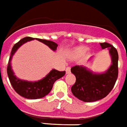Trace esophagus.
Wrapping results in <instances>:
<instances>
[{"label":"esophagus","mask_w":127,"mask_h":127,"mask_svg":"<svg viewBox=\"0 0 127 127\" xmlns=\"http://www.w3.org/2000/svg\"><path fill=\"white\" fill-rule=\"evenodd\" d=\"M66 73L67 74L70 73V68L69 66H68V67H66Z\"/></svg>","instance_id":"34e87169"}]
</instances>
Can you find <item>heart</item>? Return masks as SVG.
Returning <instances> with one entry per match:
<instances>
[{"label": "heart", "mask_w": 127, "mask_h": 127, "mask_svg": "<svg viewBox=\"0 0 127 127\" xmlns=\"http://www.w3.org/2000/svg\"><path fill=\"white\" fill-rule=\"evenodd\" d=\"M87 48L84 46H77L74 47L69 52V55L72 57H78L82 55L84 53H86Z\"/></svg>", "instance_id": "1"}]
</instances>
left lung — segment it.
<instances>
[{
  "instance_id": "8db88e82",
  "label": "left lung",
  "mask_w": 127,
  "mask_h": 127,
  "mask_svg": "<svg viewBox=\"0 0 127 127\" xmlns=\"http://www.w3.org/2000/svg\"><path fill=\"white\" fill-rule=\"evenodd\" d=\"M100 45L102 49H108L111 59V64L106 71L96 73L80 65L71 68V72L76 76V82L71 88L72 93L84 102H92L104 98L111 91L117 79V51L108 43H100Z\"/></svg>"
}]
</instances>
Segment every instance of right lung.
Masks as SVG:
<instances>
[{
	"label": "right lung",
	"mask_w": 127,
	"mask_h": 127,
	"mask_svg": "<svg viewBox=\"0 0 127 127\" xmlns=\"http://www.w3.org/2000/svg\"><path fill=\"white\" fill-rule=\"evenodd\" d=\"M34 39L38 40L39 41L45 44L46 45H47L53 51H55L57 50L58 45L52 41L26 37L13 46L7 67V74L14 90L19 95H20L21 96L24 97L25 98L32 99L42 98L45 96L46 95H47L52 90L55 82L64 76L66 73L65 71L61 72L57 70L52 69L49 73L46 75L45 77L38 81L35 82H30L19 79L18 78H17L14 75V72L12 69L11 66V61L13 55H14L17 50L18 49V48L20 47L23 44Z\"/></svg>",
	"instance_id": "right-lung-1"
}]
</instances>
